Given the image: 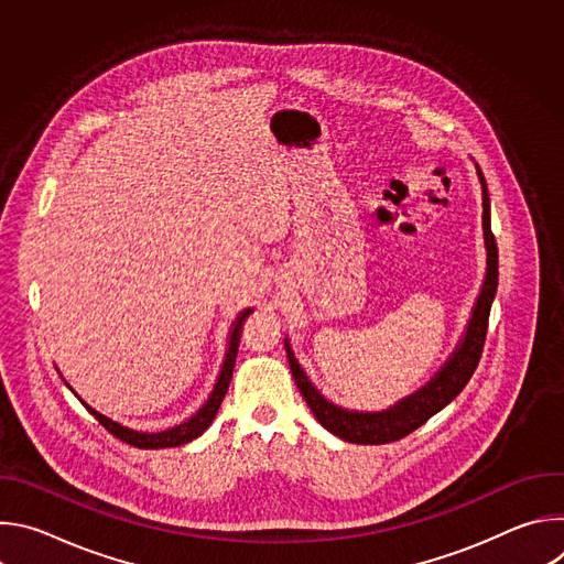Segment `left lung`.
<instances>
[{"label": "left lung", "mask_w": 564, "mask_h": 564, "mask_svg": "<svg viewBox=\"0 0 564 564\" xmlns=\"http://www.w3.org/2000/svg\"><path fill=\"white\" fill-rule=\"evenodd\" d=\"M477 176L481 183V207H485L481 225H485V243H487V279H485V285H481L462 346L453 352V357L446 361V366L437 372V377L429 386H424L413 397L399 401L394 409L386 413L344 411L318 394V390L310 383V379L296 364L290 350V344H285L288 361H290V370L296 381V388L307 401V406L316 417V422L324 429H328L333 435L352 444H388V442L404 440L406 435L417 431L422 424H426L435 413H440L446 404H451L473 377L479 364L481 350H485L491 303L498 290V243L491 231V200H489L487 181L481 176L479 167H477Z\"/></svg>", "instance_id": "1"}]
</instances>
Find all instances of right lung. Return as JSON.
<instances>
[{"label": "right lung", "mask_w": 564, "mask_h": 564, "mask_svg": "<svg viewBox=\"0 0 564 564\" xmlns=\"http://www.w3.org/2000/svg\"><path fill=\"white\" fill-rule=\"evenodd\" d=\"M252 314V310H246L243 314H240L236 318L234 324V330H231V337H229V348H227V355H225V364H223V370H220V377L214 386V392L212 397L207 399V404L192 417L187 420L185 424L181 426H174L170 431H163V433H138V431H129L111 420H107L105 415H100L98 411H94L91 406H87L85 401L83 404L89 409V413L118 440L135 446V448H167V446H181V444H187L192 440H196L198 435H203V431L212 424V420L216 417V411L220 409V401L227 392V386L231 381V372H234V364H236V352H238V344H240V333H243V324L246 318Z\"/></svg>", "instance_id": "right-lung-1"}]
</instances>
